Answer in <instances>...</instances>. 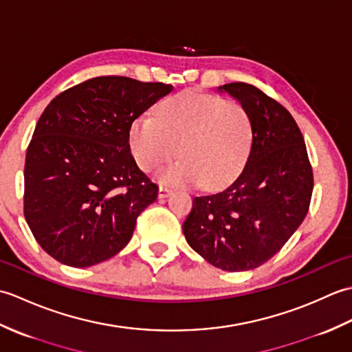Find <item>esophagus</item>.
<instances>
[{
  "instance_id": "34e87169",
  "label": "esophagus",
  "mask_w": 352,
  "mask_h": 352,
  "mask_svg": "<svg viewBox=\"0 0 352 352\" xmlns=\"http://www.w3.org/2000/svg\"><path fill=\"white\" fill-rule=\"evenodd\" d=\"M170 192H172V189L166 188V186H160V188H159V198H166V197H169Z\"/></svg>"
}]
</instances>
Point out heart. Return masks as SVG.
<instances>
[{
    "instance_id": "b5f03b06",
    "label": "heart",
    "mask_w": 352,
    "mask_h": 352,
    "mask_svg": "<svg viewBox=\"0 0 352 352\" xmlns=\"http://www.w3.org/2000/svg\"><path fill=\"white\" fill-rule=\"evenodd\" d=\"M254 138L245 106L213 95L182 94L157 106L154 119L139 118L130 131L131 153L144 170L160 172L163 183L219 189L233 182L248 159Z\"/></svg>"
}]
</instances>
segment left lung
Segmentation results:
<instances>
[{
    "label": "left lung",
    "mask_w": 352,
    "mask_h": 352,
    "mask_svg": "<svg viewBox=\"0 0 352 352\" xmlns=\"http://www.w3.org/2000/svg\"><path fill=\"white\" fill-rule=\"evenodd\" d=\"M218 91L248 109L252 146L233 183L193 198L183 233L208 263L241 272L271 260L301 226L311 199L313 170L301 130L280 102L246 83Z\"/></svg>",
    "instance_id": "8db88e82"
}]
</instances>
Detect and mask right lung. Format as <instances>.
<instances>
[{"label":"right lung","mask_w":352,"mask_h":352,"mask_svg":"<svg viewBox=\"0 0 352 352\" xmlns=\"http://www.w3.org/2000/svg\"><path fill=\"white\" fill-rule=\"evenodd\" d=\"M170 85L96 77L52 100L27 148L24 214L45 252L72 267L116 256L159 188L130 153L131 124Z\"/></svg>","instance_id":"obj_1"}]
</instances>
